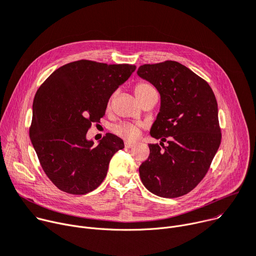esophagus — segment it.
Listing matches in <instances>:
<instances>
[{"instance_id":"obj_1","label":"esophagus","mask_w":256,"mask_h":256,"mask_svg":"<svg viewBox=\"0 0 256 256\" xmlns=\"http://www.w3.org/2000/svg\"><path fill=\"white\" fill-rule=\"evenodd\" d=\"M124 146H126V148H128V149H130V148H134V144H130V143H126L124 144Z\"/></svg>"}]
</instances>
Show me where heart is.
I'll return each instance as SVG.
<instances>
[{
    "mask_svg": "<svg viewBox=\"0 0 256 256\" xmlns=\"http://www.w3.org/2000/svg\"><path fill=\"white\" fill-rule=\"evenodd\" d=\"M152 92H156V90L151 84H149L147 82L139 81L134 85V94L136 98H137L139 100ZM111 100H112V98L108 100V104H107L108 107H110V105H111ZM112 132L117 136V137L122 138L124 141H126L128 143H134L141 137L142 126L124 122H120V124L114 126L112 128Z\"/></svg>",
    "mask_w": 256,
    "mask_h": 256,
    "instance_id": "1",
    "label": "heart"
}]
</instances>
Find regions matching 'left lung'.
<instances>
[{
	"label": "left lung",
	"mask_w": 256,
	"mask_h": 256,
	"mask_svg": "<svg viewBox=\"0 0 256 256\" xmlns=\"http://www.w3.org/2000/svg\"><path fill=\"white\" fill-rule=\"evenodd\" d=\"M138 75L160 94L162 106L149 144L150 154L139 168L146 188L162 198L192 192L208 173L221 143L215 94L209 83L178 62L140 66ZM168 142V146L163 142Z\"/></svg>",
	"instance_id": "8db88e82"
}]
</instances>
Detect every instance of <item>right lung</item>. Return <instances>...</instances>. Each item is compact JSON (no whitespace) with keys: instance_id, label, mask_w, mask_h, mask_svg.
<instances>
[{"instance_id":"1","label":"right lung","mask_w":256,"mask_h":256,"mask_svg":"<svg viewBox=\"0 0 256 256\" xmlns=\"http://www.w3.org/2000/svg\"><path fill=\"white\" fill-rule=\"evenodd\" d=\"M134 70V64L80 60L58 68L37 90L30 138L44 173L62 192L94 190L112 156L124 148L112 134L94 146L86 132L104 117L111 94Z\"/></svg>"}]
</instances>
